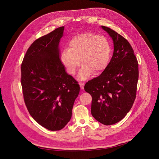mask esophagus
Masks as SVG:
<instances>
[{
  "label": "esophagus",
  "instance_id": "obj_1",
  "mask_svg": "<svg viewBox=\"0 0 159 159\" xmlns=\"http://www.w3.org/2000/svg\"><path fill=\"white\" fill-rule=\"evenodd\" d=\"M79 84L80 86V88L81 89H84V83H83V82H80L79 83Z\"/></svg>",
  "mask_w": 159,
  "mask_h": 159
}]
</instances>
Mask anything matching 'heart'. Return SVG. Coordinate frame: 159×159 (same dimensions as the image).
I'll return each instance as SVG.
<instances>
[{
	"mask_svg": "<svg viewBox=\"0 0 159 159\" xmlns=\"http://www.w3.org/2000/svg\"><path fill=\"white\" fill-rule=\"evenodd\" d=\"M111 48L109 40L103 35L86 32L73 37L68 44V49L62 51L61 60L67 72L73 75L81 64L78 78L86 80L92 73L100 74L108 65Z\"/></svg>",
	"mask_w": 159,
	"mask_h": 159,
	"instance_id": "obj_1",
	"label": "heart"
}]
</instances>
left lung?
<instances>
[{"label":"left lung","instance_id":"obj_1","mask_svg":"<svg viewBox=\"0 0 159 159\" xmlns=\"http://www.w3.org/2000/svg\"><path fill=\"white\" fill-rule=\"evenodd\" d=\"M113 41L112 58L102 74L84 86L92 96L91 114L99 122L113 125L132 108L136 98L138 63L129 42L111 29L102 25Z\"/></svg>","mask_w":159,"mask_h":159}]
</instances>
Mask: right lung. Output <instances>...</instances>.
Returning a JSON list of instances; mask_svg holds the SVG:
<instances>
[{
  "instance_id": "add662e5",
  "label": "right lung",
  "mask_w": 159,
  "mask_h": 159,
  "mask_svg": "<svg viewBox=\"0 0 159 159\" xmlns=\"http://www.w3.org/2000/svg\"><path fill=\"white\" fill-rule=\"evenodd\" d=\"M64 30V26L58 27L34 42L21 67L27 108L37 123L51 131L60 130L67 124L80 90L60 59Z\"/></svg>"
}]
</instances>
